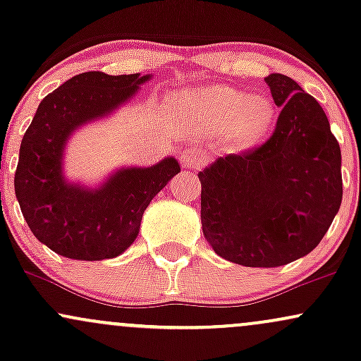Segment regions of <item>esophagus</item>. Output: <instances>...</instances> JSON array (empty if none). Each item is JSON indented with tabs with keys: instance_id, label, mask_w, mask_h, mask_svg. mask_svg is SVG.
I'll return each mask as SVG.
<instances>
[{
	"instance_id": "obj_1",
	"label": "esophagus",
	"mask_w": 361,
	"mask_h": 361,
	"mask_svg": "<svg viewBox=\"0 0 361 361\" xmlns=\"http://www.w3.org/2000/svg\"><path fill=\"white\" fill-rule=\"evenodd\" d=\"M180 161L181 164L188 169H198L205 163V159L202 157L200 152H195V151H183L180 156Z\"/></svg>"
}]
</instances>
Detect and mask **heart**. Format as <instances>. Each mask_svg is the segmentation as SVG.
<instances>
[{"label":"heart","instance_id":"obj_1","mask_svg":"<svg viewBox=\"0 0 361 361\" xmlns=\"http://www.w3.org/2000/svg\"><path fill=\"white\" fill-rule=\"evenodd\" d=\"M195 105L207 123L221 130L234 128L244 142L259 139L273 123V105L267 98H251L226 86L204 91L197 97Z\"/></svg>","mask_w":361,"mask_h":361}]
</instances>
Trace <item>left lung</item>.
Wrapping results in <instances>:
<instances>
[{
  "label": "left lung",
  "mask_w": 361,
  "mask_h": 361,
  "mask_svg": "<svg viewBox=\"0 0 361 361\" xmlns=\"http://www.w3.org/2000/svg\"><path fill=\"white\" fill-rule=\"evenodd\" d=\"M281 111L267 142L198 173L202 231L219 256L273 268L321 243L343 198L341 149L322 106L292 78H264Z\"/></svg>",
  "instance_id": "1"
}]
</instances>
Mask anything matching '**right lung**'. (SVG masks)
Returning a JSON list of instances; mask_svg holds the SVG:
<instances>
[{
  "label": "right lung",
  "mask_w": 361,
  "mask_h": 361,
  "mask_svg": "<svg viewBox=\"0 0 361 361\" xmlns=\"http://www.w3.org/2000/svg\"><path fill=\"white\" fill-rule=\"evenodd\" d=\"M149 74H78L40 102L20 146L15 195L40 243L71 259L115 258L135 241L144 210L173 176L175 157L149 168H122L98 188L68 183L62 152L76 128L130 100Z\"/></svg>",
  "instance_id": "obj_1"
}]
</instances>
